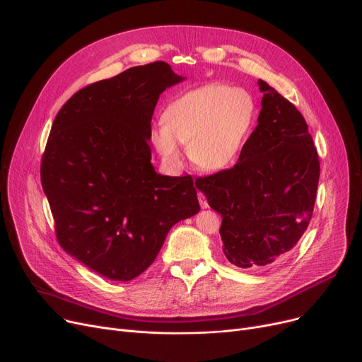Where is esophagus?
Here are the masks:
<instances>
[{
  "label": "esophagus",
  "mask_w": 362,
  "mask_h": 362,
  "mask_svg": "<svg viewBox=\"0 0 362 362\" xmlns=\"http://www.w3.org/2000/svg\"><path fill=\"white\" fill-rule=\"evenodd\" d=\"M198 201H199V205H201V208H208V202H206L205 197H204L201 192L198 194Z\"/></svg>",
  "instance_id": "1"
}]
</instances>
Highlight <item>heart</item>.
Wrapping results in <instances>:
<instances>
[{
    "mask_svg": "<svg viewBox=\"0 0 362 362\" xmlns=\"http://www.w3.org/2000/svg\"><path fill=\"white\" fill-rule=\"evenodd\" d=\"M257 120V101L245 88L208 82L171 100L151 142L168 164L180 160L179 144L202 171H224L236 164Z\"/></svg>",
    "mask_w": 362,
    "mask_h": 362,
    "instance_id": "1",
    "label": "heart"
}]
</instances>
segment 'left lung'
Listing matches in <instances>:
<instances>
[{
	"instance_id": "obj_1",
	"label": "left lung",
	"mask_w": 362,
	"mask_h": 362,
	"mask_svg": "<svg viewBox=\"0 0 362 362\" xmlns=\"http://www.w3.org/2000/svg\"><path fill=\"white\" fill-rule=\"evenodd\" d=\"M258 85V124L236 165L195 183L223 218L224 255L242 269L264 267L293 248L313 217L320 179L302 114L267 82Z\"/></svg>"
}]
</instances>
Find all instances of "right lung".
I'll return each mask as SVG.
<instances>
[{
    "instance_id": "right-lung-1",
    "label": "right lung",
    "mask_w": 362,
    "mask_h": 362,
    "mask_svg": "<svg viewBox=\"0 0 362 362\" xmlns=\"http://www.w3.org/2000/svg\"><path fill=\"white\" fill-rule=\"evenodd\" d=\"M185 79L164 62L132 67L76 92L52 123L41 182L57 239L108 280L138 277L171 227L199 213L192 177L151 163L154 108Z\"/></svg>"
}]
</instances>
